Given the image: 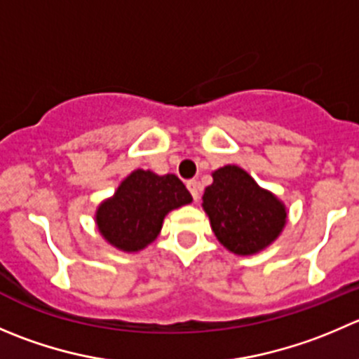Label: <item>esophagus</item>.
I'll return each mask as SVG.
<instances>
[{"mask_svg": "<svg viewBox=\"0 0 359 359\" xmlns=\"http://www.w3.org/2000/svg\"><path fill=\"white\" fill-rule=\"evenodd\" d=\"M187 189H189V193L193 194L194 201L200 198V184H198L196 180H187Z\"/></svg>", "mask_w": 359, "mask_h": 359, "instance_id": "1", "label": "esophagus"}]
</instances>
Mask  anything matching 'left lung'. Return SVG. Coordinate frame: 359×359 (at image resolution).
<instances>
[{
  "instance_id": "obj_1",
  "label": "left lung",
  "mask_w": 359,
  "mask_h": 359,
  "mask_svg": "<svg viewBox=\"0 0 359 359\" xmlns=\"http://www.w3.org/2000/svg\"><path fill=\"white\" fill-rule=\"evenodd\" d=\"M203 208L219 242L235 254H254L273 242L286 224V208L238 166L212 173Z\"/></svg>"
}]
</instances>
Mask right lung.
<instances>
[{
    "mask_svg": "<svg viewBox=\"0 0 359 359\" xmlns=\"http://www.w3.org/2000/svg\"><path fill=\"white\" fill-rule=\"evenodd\" d=\"M191 193L177 175L137 170L114 198L96 212L98 229L107 242L126 252L144 249L159 235L163 219L173 208L191 203Z\"/></svg>",
    "mask_w": 359,
    "mask_h": 359,
    "instance_id": "obj_1",
    "label": "right lung"
}]
</instances>
